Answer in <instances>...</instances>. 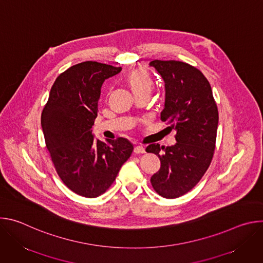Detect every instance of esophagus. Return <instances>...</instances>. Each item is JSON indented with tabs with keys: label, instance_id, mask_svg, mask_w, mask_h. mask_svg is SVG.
<instances>
[{
	"label": "esophagus",
	"instance_id": "34e87169",
	"mask_svg": "<svg viewBox=\"0 0 263 263\" xmlns=\"http://www.w3.org/2000/svg\"><path fill=\"white\" fill-rule=\"evenodd\" d=\"M144 152H145V149H144V147L142 145H136L134 147V153L135 154H143Z\"/></svg>",
	"mask_w": 263,
	"mask_h": 263
}]
</instances>
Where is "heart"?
I'll return each instance as SVG.
<instances>
[{"instance_id": "b5f03b06", "label": "heart", "mask_w": 263, "mask_h": 263, "mask_svg": "<svg viewBox=\"0 0 263 263\" xmlns=\"http://www.w3.org/2000/svg\"><path fill=\"white\" fill-rule=\"evenodd\" d=\"M127 82L135 95L142 91L149 92L154 85L151 74L141 67L135 68L128 73Z\"/></svg>"}]
</instances>
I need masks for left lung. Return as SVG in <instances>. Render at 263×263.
Listing matches in <instances>:
<instances>
[{
	"mask_svg": "<svg viewBox=\"0 0 263 263\" xmlns=\"http://www.w3.org/2000/svg\"><path fill=\"white\" fill-rule=\"evenodd\" d=\"M165 83L161 121L175 130V145L148 144L147 153L161 162L151 177L154 191L165 199H176L192 191L208 170L215 148L218 110L211 86L197 67L177 60H153Z\"/></svg>",
	"mask_w": 263,
	"mask_h": 263,
	"instance_id": "1",
	"label": "left lung"
}]
</instances>
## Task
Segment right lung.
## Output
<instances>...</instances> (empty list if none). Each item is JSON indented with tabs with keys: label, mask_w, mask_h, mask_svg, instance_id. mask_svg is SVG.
Returning a JSON list of instances; mask_svg holds the SVG:
<instances>
[{
	"label": "right lung",
	"mask_w": 263,
	"mask_h": 263,
	"mask_svg": "<svg viewBox=\"0 0 263 263\" xmlns=\"http://www.w3.org/2000/svg\"><path fill=\"white\" fill-rule=\"evenodd\" d=\"M121 70V66L97 61L70 66L56 78L42 112L54 167L68 189L81 197L103 195L133 152L126 138L104 142L91 133L102 84Z\"/></svg>",
	"instance_id": "obj_1"
}]
</instances>
